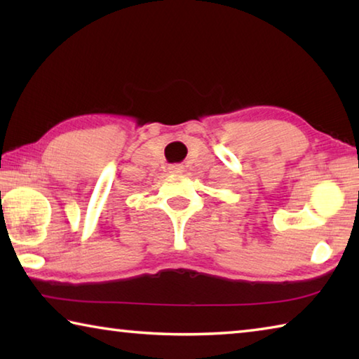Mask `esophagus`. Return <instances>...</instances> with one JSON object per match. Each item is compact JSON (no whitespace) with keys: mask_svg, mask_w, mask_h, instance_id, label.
Instances as JSON below:
<instances>
[{"mask_svg":"<svg viewBox=\"0 0 359 359\" xmlns=\"http://www.w3.org/2000/svg\"><path fill=\"white\" fill-rule=\"evenodd\" d=\"M169 172H171V174H182V172H184V166H180V165L169 166Z\"/></svg>","mask_w":359,"mask_h":359,"instance_id":"obj_1","label":"esophagus"}]
</instances>
